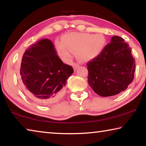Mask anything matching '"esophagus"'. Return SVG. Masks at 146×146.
Listing matches in <instances>:
<instances>
[{"instance_id":"esophagus-1","label":"esophagus","mask_w":146,"mask_h":146,"mask_svg":"<svg viewBox=\"0 0 146 146\" xmlns=\"http://www.w3.org/2000/svg\"><path fill=\"white\" fill-rule=\"evenodd\" d=\"M73 68H74V70H76V69H78V68L79 67V66H80V65H79V64H78V63H75L73 64Z\"/></svg>"}]
</instances>
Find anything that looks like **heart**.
<instances>
[{
  "label": "heart",
  "mask_w": 146,
  "mask_h": 146,
  "mask_svg": "<svg viewBox=\"0 0 146 146\" xmlns=\"http://www.w3.org/2000/svg\"><path fill=\"white\" fill-rule=\"evenodd\" d=\"M106 38L102 34L92 35L85 33H71L62 37V41H56L58 53L68 58L72 52H78V56L83 60L95 59L102 52Z\"/></svg>",
  "instance_id": "1"
}]
</instances>
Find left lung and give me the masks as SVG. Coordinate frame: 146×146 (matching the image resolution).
Segmentation results:
<instances>
[{"instance_id": "1", "label": "left lung", "mask_w": 146, "mask_h": 146, "mask_svg": "<svg viewBox=\"0 0 146 146\" xmlns=\"http://www.w3.org/2000/svg\"><path fill=\"white\" fill-rule=\"evenodd\" d=\"M87 66L89 84L101 97L118 95L134 78L135 61L131 49L118 36H113L100 55Z\"/></svg>"}]
</instances>
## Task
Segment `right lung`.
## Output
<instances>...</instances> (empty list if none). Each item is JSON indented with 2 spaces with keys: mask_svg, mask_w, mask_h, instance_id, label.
Returning a JSON list of instances; mask_svg holds the SVG:
<instances>
[{
  "mask_svg": "<svg viewBox=\"0 0 146 146\" xmlns=\"http://www.w3.org/2000/svg\"><path fill=\"white\" fill-rule=\"evenodd\" d=\"M20 71L24 93L43 105L56 102L62 97L67 79L73 73V68L63 63L52 42L47 38L26 49Z\"/></svg>",
  "mask_w": 146,
  "mask_h": 146,
  "instance_id": "add662e5",
  "label": "right lung"
}]
</instances>
